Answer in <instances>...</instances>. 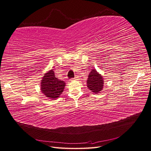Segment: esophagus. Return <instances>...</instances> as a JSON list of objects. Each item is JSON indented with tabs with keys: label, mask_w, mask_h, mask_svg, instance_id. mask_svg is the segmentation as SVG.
Segmentation results:
<instances>
[{
	"label": "esophagus",
	"mask_w": 151,
	"mask_h": 151,
	"mask_svg": "<svg viewBox=\"0 0 151 151\" xmlns=\"http://www.w3.org/2000/svg\"><path fill=\"white\" fill-rule=\"evenodd\" d=\"M77 78H78L77 77H75V78H71V81H73V80H77Z\"/></svg>",
	"instance_id": "34e87169"
}]
</instances>
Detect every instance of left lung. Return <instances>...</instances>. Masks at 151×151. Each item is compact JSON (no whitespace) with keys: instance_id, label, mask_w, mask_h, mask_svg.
Returning a JSON list of instances; mask_svg holds the SVG:
<instances>
[{"instance_id":"8db88e82","label":"left lung","mask_w":151,"mask_h":151,"mask_svg":"<svg viewBox=\"0 0 151 151\" xmlns=\"http://www.w3.org/2000/svg\"><path fill=\"white\" fill-rule=\"evenodd\" d=\"M104 81L103 77L99 75L96 70H92L89 74L87 80V86L91 92L98 93L102 90L103 88Z\"/></svg>"}]
</instances>
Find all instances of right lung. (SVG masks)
Masks as SVG:
<instances>
[{"label": "right lung", "instance_id": "obj_1", "mask_svg": "<svg viewBox=\"0 0 151 151\" xmlns=\"http://www.w3.org/2000/svg\"><path fill=\"white\" fill-rule=\"evenodd\" d=\"M65 83L56 78L53 70L45 74L41 82L42 92L49 98L55 99L62 93Z\"/></svg>", "mask_w": 151, "mask_h": 151}]
</instances>
